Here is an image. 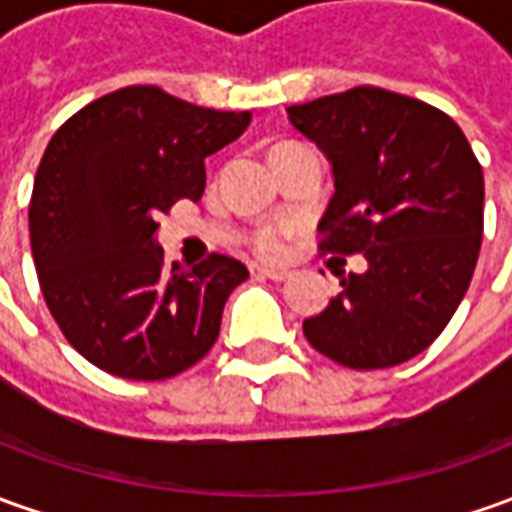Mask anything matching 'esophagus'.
<instances>
[{
	"instance_id": "34e87169",
	"label": "esophagus",
	"mask_w": 512,
	"mask_h": 512,
	"mask_svg": "<svg viewBox=\"0 0 512 512\" xmlns=\"http://www.w3.org/2000/svg\"><path fill=\"white\" fill-rule=\"evenodd\" d=\"M253 273L259 278H270V281H287L292 276L290 270H276V267H256Z\"/></svg>"
}]
</instances>
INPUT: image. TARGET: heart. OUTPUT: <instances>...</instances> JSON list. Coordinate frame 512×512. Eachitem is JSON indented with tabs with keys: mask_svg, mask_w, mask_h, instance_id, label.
Listing matches in <instances>:
<instances>
[{
	"mask_svg": "<svg viewBox=\"0 0 512 512\" xmlns=\"http://www.w3.org/2000/svg\"><path fill=\"white\" fill-rule=\"evenodd\" d=\"M287 236H290V228H262L253 236V248L264 259H278L287 250Z\"/></svg>",
	"mask_w": 512,
	"mask_h": 512,
	"instance_id": "heart-1",
	"label": "heart"
}]
</instances>
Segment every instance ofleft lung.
<instances>
[{"instance_id":"1","label":"left lung","mask_w":512,"mask_h":512,"mask_svg":"<svg viewBox=\"0 0 512 512\" xmlns=\"http://www.w3.org/2000/svg\"><path fill=\"white\" fill-rule=\"evenodd\" d=\"M290 125L331 164L334 195L317 225L323 253H362L340 295L303 320L323 357L393 368L438 340L463 301L482 245V167L435 105L376 86L290 105Z\"/></svg>"}]
</instances>
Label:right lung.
Returning a JSON list of instances; mask_svg holds the SVG:
<instances>
[{
	"label": "right lung",
	"instance_id": "obj_1",
	"mask_svg": "<svg viewBox=\"0 0 512 512\" xmlns=\"http://www.w3.org/2000/svg\"><path fill=\"white\" fill-rule=\"evenodd\" d=\"M248 125L250 111L128 86L55 130L35 172L30 245L49 312L91 365L161 382L217 343L222 306L248 267L222 253L169 267L155 220L175 200L203 197L206 158Z\"/></svg>",
	"mask_w": 512,
	"mask_h": 512
}]
</instances>
